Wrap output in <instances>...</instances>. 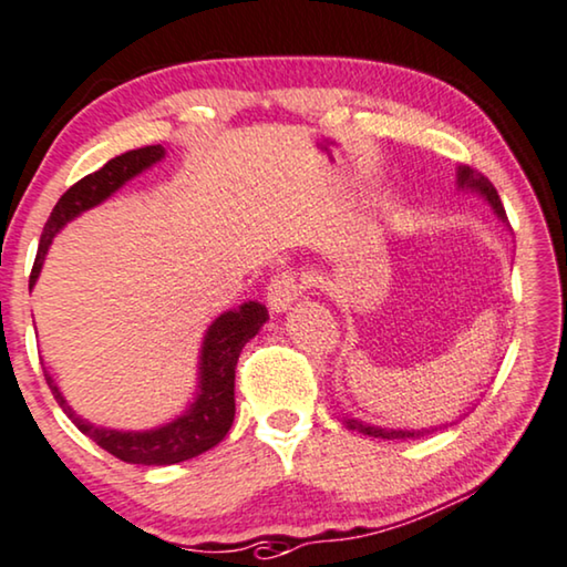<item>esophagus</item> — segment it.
Returning a JSON list of instances; mask_svg holds the SVG:
<instances>
[{
  "label": "esophagus",
  "mask_w": 567,
  "mask_h": 567,
  "mask_svg": "<svg viewBox=\"0 0 567 567\" xmlns=\"http://www.w3.org/2000/svg\"><path fill=\"white\" fill-rule=\"evenodd\" d=\"M302 292V280L295 269H282L277 272L272 280L267 285V302L275 313H282L292 306V300H298V295Z\"/></svg>",
  "instance_id": "34e87169"
}]
</instances>
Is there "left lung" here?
I'll use <instances>...</instances> for the list:
<instances>
[{
  "label": "left lung",
  "instance_id": "1",
  "mask_svg": "<svg viewBox=\"0 0 567 567\" xmlns=\"http://www.w3.org/2000/svg\"><path fill=\"white\" fill-rule=\"evenodd\" d=\"M465 185L477 189L481 195H485V200L493 205V210H496L501 218H506L504 203H501L496 187H493L491 182L483 177V174H475L473 169H470V166H462V169H460V187H465ZM344 426L352 429V432H362L367 436H378V440H411V436L429 434V432H395V429H380V426L362 424V421H357V419H344ZM432 432H434V429H432Z\"/></svg>",
  "mask_w": 567,
  "mask_h": 567
}]
</instances>
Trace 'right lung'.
<instances>
[{
	"label": "right lung",
	"instance_id": "add662e5",
	"mask_svg": "<svg viewBox=\"0 0 567 567\" xmlns=\"http://www.w3.org/2000/svg\"><path fill=\"white\" fill-rule=\"evenodd\" d=\"M164 156L162 146H143L125 151V154L110 158L102 169L86 174L76 185H71L66 193L59 197V203L48 215L41 246H38V257L30 272V287L35 285L38 272H41L48 246H51L53 236L59 234L61 226H66L71 218L79 213L90 210V207L100 205L105 197L123 187L127 179L146 169V166L156 164ZM267 321V308L259 302H244L238 310H228L207 329L203 357H200V393L185 416H179L172 424L154 432H113V429L92 426L90 421L79 419L69 403L63 401L59 388L53 385L51 374L45 372V382L51 388L55 403L61 405L63 413L74 421L79 432L97 442L102 450L113 454V457L131 462V465H174V462L193 460L197 454L213 450L223 436L228 434L230 424L236 416V362L241 354L244 344L257 337L261 323Z\"/></svg>",
	"mask_w": 567,
	"mask_h": 567
}]
</instances>
